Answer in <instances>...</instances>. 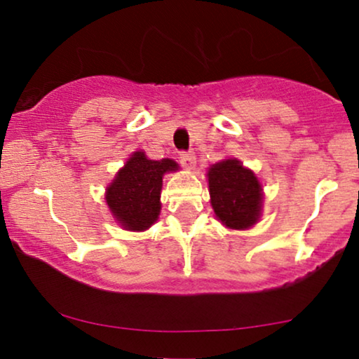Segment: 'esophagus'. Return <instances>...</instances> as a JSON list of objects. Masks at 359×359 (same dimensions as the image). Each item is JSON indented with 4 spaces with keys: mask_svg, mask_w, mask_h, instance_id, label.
<instances>
[{
    "mask_svg": "<svg viewBox=\"0 0 359 359\" xmlns=\"http://www.w3.org/2000/svg\"><path fill=\"white\" fill-rule=\"evenodd\" d=\"M179 161H180V164H182L184 167H187V169H192V167L195 165V156L192 154V152H180Z\"/></svg>",
    "mask_w": 359,
    "mask_h": 359,
    "instance_id": "1",
    "label": "esophagus"
}]
</instances>
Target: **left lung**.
I'll list each match as a JSON object with an SVG mask.
<instances>
[{
    "mask_svg": "<svg viewBox=\"0 0 359 359\" xmlns=\"http://www.w3.org/2000/svg\"><path fill=\"white\" fill-rule=\"evenodd\" d=\"M212 207L219 222L233 229L252 226L261 212V185L240 161L226 159L208 170Z\"/></svg>",
    "mask_w": 359,
    "mask_h": 359,
    "instance_id": "8db88e82",
    "label": "left lung"
}]
</instances>
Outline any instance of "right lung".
<instances>
[{
	"label": "right lung",
	"instance_id": "add662e5",
	"mask_svg": "<svg viewBox=\"0 0 359 359\" xmlns=\"http://www.w3.org/2000/svg\"><path fill=\"white\" fill-rule=\"evenodd\" d=\"M172 159L151 161L135 152L107 190V203L121 226L131 231L147 229L161 212L162 175L177 170Z\"/></svg>",
	"mask_w": 359,
	"mask_h": 359
}]
</instances>
